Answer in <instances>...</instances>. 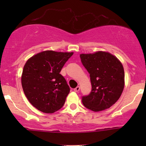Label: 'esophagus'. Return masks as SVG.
I'll return each mask as SVG.
<instances>
[{
    "label": "esophagus",
    "instance_id": "34e87169",
    "mask_svg": "<svg viewBox=\"0 0 146 146\" xmlns=\"http://www.w3.org/2000/svg\"><path fill=\"white\" fill-rule=\"evenodd\" d=\"M80 87L77 86V87H76V88L74 89V91H75V92H78V91L80 90Z\"/></svg>",
    "mask_w": 146,
    "mask_h": 146
}]
</instances>
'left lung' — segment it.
<instances>
[{
	"label": "left lung",
	"mask_w": 146,
	"mask_h": 146,
	"mask_svg": "<svg viewBox=\"0 0 146 146\" xmlns=\"http://www.w3.org/2000/svg\"><path fill=\"white\" fill-rule=\"evenodd\" d=\"M82 64L90 73L92 91L82 98L86 108L100 111L115 104L124 88L123 65L107 51L80 54Z\"/></svg>",
	"instance_id": "obj_1"
}]
</instances>
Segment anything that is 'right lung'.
Instances as JSON below:
<instances>
[{"label": "right lung", "mask_w": 146, "mask_h": 146, "mask_svg": "<svg viewBox=\"0 0 146 146\" xmlns=\"http://www.w3.org/2000/svg\"><path fill=\"white\" fill-rule=\"evenodd\" d=\"M73 54L47 50L32 56L25 63L22 87L28 100L38 110L51 114L64 106L70 88L60 72Z\"/></svg>", "instance_id": "1"}]
</instances>
